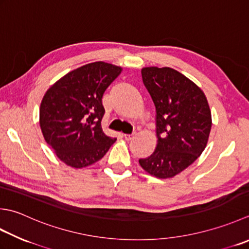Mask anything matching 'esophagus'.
I'll use <instances>...</instances> for the list:
<instances>
[{"instance_id":"1","label":"esophagus","mask_w":249,"mask_h":249,"mask_svg":"<svg viewBox=\"0 0 249 249\" xmlns=\"http://www.w3.org/2000/svg\"><path fill=\"white\" fill-rule=\"evenodd\" d=\"M135 136H136V131H134L133 134H125V135H124V138H125V140L129 141V140L133 139V138L135 137Z\"/></svg>"}]
</instances>
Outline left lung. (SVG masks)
<instances>
[{"instance_id":"obj_1","label":"left lung","mask_w":249,"mask_h":249,"mask_svg":"<svg viewBox=\"0 0 249 249\" xmlns=\"http://www.w3.org/2000/svg\"><path fill=\"white\" fill-rule=\"evenodd\" d=\"M141 75L157 110L158 145L139 164L152 176L172 178L205 149L212 128L211 110L202 89L172 68H143Z\"/></svg>"}]
</instances>
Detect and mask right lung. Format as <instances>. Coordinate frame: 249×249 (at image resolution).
I'll use <instances>...</instances> for the list:
<instances>
[{"label": "right lung", "mask_w": 249, "mask_h": 249, "mask_svg": "<svg viewBox=\"0 0 249 249\" xmlns=\"http://www.w3.org/2000/svg\"><path fill=\"white\" fill-rule=\"evenodd\" d=\"M122 68L97 61L68 73L44 95L40 126L48 145L63 163L82 168L104 158L115 138L101 127L102 96Z\"/></svg>", "instance_id": "add662e5"}]
</instances>
